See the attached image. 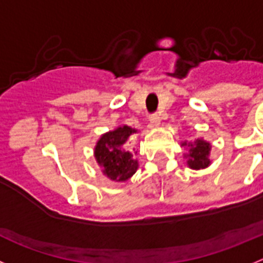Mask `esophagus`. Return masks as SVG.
<instances>
[{
  "instance_id": "obj_1",
  "label": "esophagus",
  "mask_w": 263,
  "mask_h": 263,
  "mask_svg": "<svg viewBox=\"0 0 263 263\" xmlns=\"http://www.w3.org/2000/svg\"><path fill=\"white\" fill-rule=\"evenodd\" d=\"M150 124H152L153 126H159V125H160L159 115H152V116H150Z\"/></svg>"
}]
</instances>
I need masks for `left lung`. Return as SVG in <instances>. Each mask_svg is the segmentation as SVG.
Instances as JSON below:
<instances>
[{"instance_id": "8db88e82", "label": "left lung", "mask_w": 263, "mask_h": 263, "mask_svg": "<svg viewBox=\"0 0 263 263\" xmlns=\"http://www.w3.org/2000/svg\"><path fill=\"white\" fill-rule=\"evenodd\" d=\"M182 147H187V153H184V158L187 159V166L192 170H203L211 166V146L210 142L204 141L203 138L195 139L194 142H182Z\"/></svg>"}]
</instances>
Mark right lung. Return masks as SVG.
Wrapping results in <instances>:
<instances>
[{
    "instance_id": "add662e5",
    "label": "right lung",
    "mask_w": 263,
    "mask_h": 263,
    "mask_svg": "<svg viewBox=\"0 0 263 263\" xmlns=\"http://www.w3.org/2000/svg\"><path fill=\"white\" fill-rule=\"evenodd\" d=\"M136 133H138L137 129L122 125L104 133L96 142L95 159L101 173L113 182H126L138 170V160L125 146L130 137Z\"/></svg>"
}]
</instances>
